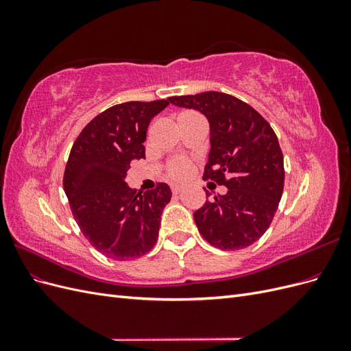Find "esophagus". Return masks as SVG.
Segmentation results:
<instances>
[{
	"label": "esophagus",
	"instance_id": "obj_1",
	"mask_svg": "<svg viewBox=\"0 0 351 351\" xmlns=\"http://www.w3.org/2000/svg\"><path fill=\"white\" fill-rule=\"evenodd\" d=\"M182 187H180V186H171V192H173V195H178L180 192H182Z\"/></svg>",
	"mask_w": 351,
	"mask_h": 351
}]
</instances>
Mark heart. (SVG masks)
<instances>
[{"mask_svg": "<svg viewBox=\"0 0 351 351\" xmlns=\"http://www.w3.org/2000/svg\"><path fill=\"white\" fill-rule=\"evenodd\" d=\"M168 174L174 180H184L190 174V162L186 158L173 159L168 164Z\"/></svg>", "mask_w": 351, "mask_h": 351, "instance_id": "heart-1", "label": "heart"}]
</instances>
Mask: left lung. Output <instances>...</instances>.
Instances as JSON below:
<instances>
[{"label":"left lung","instance_id":"1","mask_svg":"<svg viewBox=\"0 0 351 351\" xmlns=\"http://www.w3.org/2000/svg\"><path fill=\"white\" fill-rule=\"evenodd\" d=\"M168 99L206 117L210 151L204 178L228 189L195 212L199 232L222 250L250 246L269 228L282 196L284 156L277 134L256 110L228 93Z\"/></svg>","mask_w":351,"mask_h":351}]
</instances>
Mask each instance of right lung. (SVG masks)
Wrapping results in <instances>:
<instances>
[{"instance_id": "add662e5", "label": "right lung", "mask_w": 351, "mask_h": 351, "mask_svg": "<svg viewBox=\"0 0 351 351\" xmlns=\"http://www.w3.org/2000/svg\"><path fill=\"white\" fill-rule=\"evenodd\" d=\"M168 99L114 105L80 132L64 171V192L83 236L105 256L130 261L158 240L168 184L136 193L125 183L133 159L145 158L146 130Z\"/></svg>"}]
</instances>
